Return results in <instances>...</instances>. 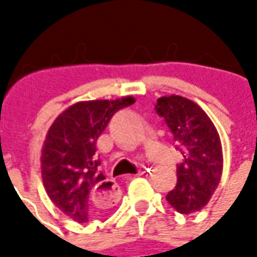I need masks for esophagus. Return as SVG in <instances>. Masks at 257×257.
<instances>
[{
    "label": "esophagus",
    "instance_id": "34e87169",
    "mask_svg": "<svg viewBox=\"0 0 257 257\" xmlns=\"http://www.w3.org/2000/svg\"><path fill=\"white\" fill-rule=\"evenodd\" d=\"M143 173L145 172H140L139 175H143ZM92 197L96 205H99L101 208H111L119 199V190L112 180L107 179L96 184Z\"/></svg>",
    "mask_w": 257,
    "mask_h": 257
}]
</instances>
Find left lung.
<instances>
[{
    "instance_id": "left-lung-1",
    "label": "left lung",
    "mask_w": 257,
    "mask_h": 257,
    "mask_svg": "<svg viewBox=\"0 0 257 257\" xmlns=\"http://www.w3.org/2000/svg\"><path fill=\"white\" fill-rule=\"evenodd\" d=\"M156 110L172 131L184 158L176 169V187L168 193L167 201L183 215L198 212L220 183L223 151L219 132L208 114L183 96H162Z\"/></svg>"
}]
</instances>
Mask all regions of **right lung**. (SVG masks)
<instances>
[{"mask_svg": "<svg viewBox=\"0 0 257 257\" xmlns=\"http://www.w3.org/2000/svg\"><path fill=\"white\" fill-rule=\"evenodd\" d=\"M134 103V96L77 101L48 129L40 158L42 183L53 204L79 224L108 209L92 197L96 184L106 180L96 160V142L114 112Z\"/></svg>", "mask_w": 257, "mask_h": 257, "instance_id": "obj_1", "label": "right lung"}]
</instances>
